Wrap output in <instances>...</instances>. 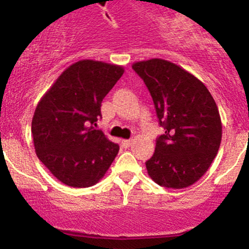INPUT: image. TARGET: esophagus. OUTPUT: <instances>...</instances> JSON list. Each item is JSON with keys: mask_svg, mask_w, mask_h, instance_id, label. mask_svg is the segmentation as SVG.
<instances>
[{"mask_svg": "<svg viewBox=\"0 0 249 249\" xmlns=\"http://www.w3.org/2000/svg\"><path fill=\"white\" fill-rule=\"evenodd\" d=\"M131 143H132V140H123L122 141L123 147H125V148L130 147V146H131Z\"/></svg>", "mask_w": 249, "mask_h": 249, "instance_id": "obj_1", "label": "esophagus"}]
</instances>
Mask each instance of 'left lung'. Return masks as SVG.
Instances as JSON below:
<instances>
[{
    "label": "left lung",
    "instance_id": "obj_1",
    "mask_svg": "<svg viewBox=\"0 0 249 249\" xmlns=\"http://www.w3.org/2000/svg\"><path fill=\"white\" fill-rule=\"evenodd\" d=\"M155 103L164 134L157 139L147 173L161 187L183 189L198 182L217 155L222 138L219 108L199 78L163 59L132 64Z\"/></svg>",
    "mask_w": 249,
    "mask_h": 249
}]
</instances>
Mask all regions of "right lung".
Returning <instances> with one entry per match:
<instances>
[{
	"instance_id": "obj_1",
	"label": "right lung",
	"mask_w": 249,
	"mask_h": 249,
	"mask_svg": "<svg viewBox=\"0 0 249 249\" xmlns=\"http://www.w3.org/2000/svg\"><path fill=\"white\" fill-rule=\"evenodd\" d=\"M124 73L120 65L80 60L67 67L45 92L32 120L38 159L64 184L98 183L119 146L96 130L104 97Z\"/></svg>"
}]
</instances>
